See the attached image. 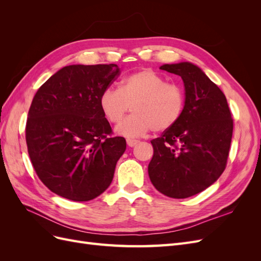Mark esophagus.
Returning a JSON list of instances; mask_svg holds the SVG:
<instances>
[{
    "mask_svg": "<svg viewBox=\"0 0 261 261\" xmlns=\"http://www.w3.org/2000/svg\"><path fill=\"white\" fill-rule=\"evenodd\" d=\"M126 143H127V145H128L129 147H134V146H136V145L138 144V140H137V139L128 138V139H126Z\"/></svg>",
    "mask_w": 261,
    "mask_h": 261,
    "instance_id": "1",
    "label": "esophagus"
}]
</instances>
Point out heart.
<instances>
[{
  "label": "heart",
  "mask_w": 261,
  "mask_h": 261,
  "mask_svg": "<svg viewBox=\"0 0 261 261\" xmlns=\"http://www.w3.org/2000/svg\"><path fill=\"white\" fill-rule=\"evenodd\" d=\"M101 112L116 124L129 110L133 113L116 126V133L137 137L148 130L165 132L175 126L186 107L183 87L167 80L151 68H144L126 76L120 89L108 87L99 97Z\"/></svg>",
  "instance_id": "b5f03b06"
}]
</instances>
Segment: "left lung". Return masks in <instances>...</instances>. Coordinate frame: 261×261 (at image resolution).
I'll use <instances>...</instances> for the list:
<instances>
[{
    "label": "left lung",
    "mask_w": 261,
    "mask_h": 261,
    "mask_svg": "<svg viewBox=\"0 0 261 261\" xmlns=\"http://www.w3.org/2000/svg\"><path fill=\"white\" fill-rule=\"evenodd\" d=\"M160 69L181 77L186 107L175 126L151 140L148 173L161 194L187 198L208 188L225 170L233 118L224 93L199 67L183 62Z\"/></svg>",
    "instance_id": "obj_1"
}]
</instances>
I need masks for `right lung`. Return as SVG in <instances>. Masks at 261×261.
<instances>
[{
    "instance_id": "obj_1",
    "label": "right lung",
    "mask_w": 261,
    "mask_h": 261,
    "mask_svg": "<svg viewBox=\"0 0 261 261\" xmlns=\"http://www.w3.org/2000/svg\"><path fill=\"white\" fill-rule=\"evenodd\" d=\"M116 64L69 65L36 92L26 123L28 154L51 192L74 201L103 193L126 149L101 112V92L116 80Z\"/></svg>"
}]
</instances>
